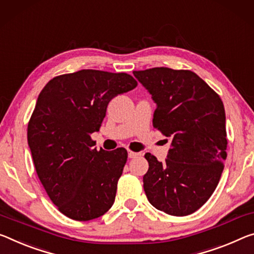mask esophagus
<instances>
[{"instance_id":"1","label":"esophagus","mask_w":254,"mask_h":254,"mask_svg":"<svg viewBox=\"0 0 254 254\" xmlns=\"http://www.w3.org/2000/svg\"><path fill=\"white\" fill-rule=\"evenodd\" d=\"M140 154L139 152H134V151H131V150H128L127 151V156H128V158H135V157H138Z\"/></svg>"}]
</instances>
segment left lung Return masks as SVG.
Wrapping results in <instances>:
<instances>
[{"label":"left lung","instance_id":"obj_1","mask_svg":"<svg viewBox=\"0 0 254 254\" xmlns=\"http://www.w3.org/2000/svg\"><path fill=\"white\" fill-rule=\"evenodd\" d=\"M156 104L154 127L170 138L165 162L146 154L143 189L152 206L173 216L202 207L219 182L226 159V116L219 96L189 70L133 71Z\"/></svg>","mask_w":254,"mask_h":254}]
</instances>
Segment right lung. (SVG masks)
<instances>
[{"instance_id": "right-lung-1", "label": "right lung", "mask_w": 254, "mask_h": 254, "mask_svg": "<svg viewBox=\"0 0 254 254\" xmlns=\"http://www.w3.org/2000/svg\"><path fill=\"white\" fill-rule=\"evenodd\" d=\"M127 73L81 70L48 81L28 124V146L48 196L63 215L91 220L110 210L127 152L97 150L108 103L136 87Z\"/></svg>"}]
</instances>
